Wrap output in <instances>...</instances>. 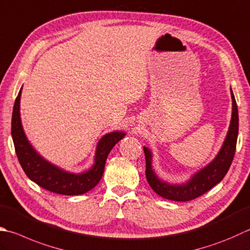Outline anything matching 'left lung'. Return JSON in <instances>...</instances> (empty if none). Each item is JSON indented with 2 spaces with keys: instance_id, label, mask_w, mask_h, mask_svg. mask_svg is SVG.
<instances>
[{
  "instance_id": "1",
  "label": "left lung",
  "mask_w": 250,
  "mask_h": 250,
  "mask_svg": "<svg viewBox=\"0 0 250 250\" xmlns=\"http://www.w3.org/2000/svg\"><path fill=\"white\" fill-rule=\"evenodd\" d=\"M232 97V117L228 133L224 139L221 148L218 151L216 157L210 163L195 172L185 183L171 184L164 181L156 174L153 169V153L143 146L146 160V180L149 187L156 194L166 199L175 200V202H188L202 196L203 194L211 189L214 185L221 182L226 177L231 166L234 155H235L236 142L238 135V110L235 97L231 89Z\"/></svg>"
}]
</instances>
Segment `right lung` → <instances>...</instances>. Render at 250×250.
I'll list each match as a JSON object with an SVG mask.
<instances>
[{
  "label": "right lung",
  "instance_id": "right-lung-1",
  "mask_svg": "<svg viewBox=\"0 0 250 250\" xmlns=\"http://www.w3.org/2000/svg\"><path fill=\"white\" fill-rule=\"evenodd\" d=\"M21 90L22 87L18 93L13 108L12 138L19 164L27 177L39 187L62 195H81L95 188L104 173L108 154L112 147L125 138V132L114 131L103 135L97 143L92 167L81 173L69 172L43 158L28 141L21 119Z\"/></svg>",
  "mask_w": 250,
  "mask_h": 250
}]
</instances>
